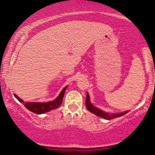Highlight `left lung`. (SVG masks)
Wrapping results in <instances>:
<instances>
[{
  "label": "left lung",
  "instance_id": "obj_1",
  "mask_svg": "<svg viewBox=\"0 0 155 155\" xmlns=\"http://www.w3.org/2000/svg\"><path fill=\"white\" fill-rule=\"evenodd\" d=\"M86 107L87 108L88 111H90L94 114L97 115V117H102V118L105 119V120H111V119L117 118V117H120L121 116L127 114L128 111H124L122 112V113H116V114H108L106 112L101 111L99 108L95 107V106L90 103V97H89V94L87 93V97H86Z\"/></svg>",
  "mask_w": 155,
  "mask_h": 155
}]
</instances>
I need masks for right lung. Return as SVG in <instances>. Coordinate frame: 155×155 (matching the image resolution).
Instances as JSON below:
<instances>
[{
	"label": "right lung",
	"mask_w": 155,
	"mask_h": 155,
	"mask_svg": "<svg viewBox=\"0 0 155 155\" xmlns=\"http://www.w3.org/2000/svg\"><path fill=\"white\" fill-rule=\"evenodd\" d=\"M67 87H64L62 91L60 92V95H58V97L55 99L54 101H50V102H47V103H37V102H30V103H25L22 99H20L17 95H16L15 94V96L16 98L18 100L20 103H22L24 104V106L27 108V109H28L29 111H31L33 113L37 114H41L46 113L51 110L55 109V108H58L61 105L62 102H63V96L65 94V90H66Z\"/></svg>",
	"instance_id": "add662e5"
}]
</instances>
